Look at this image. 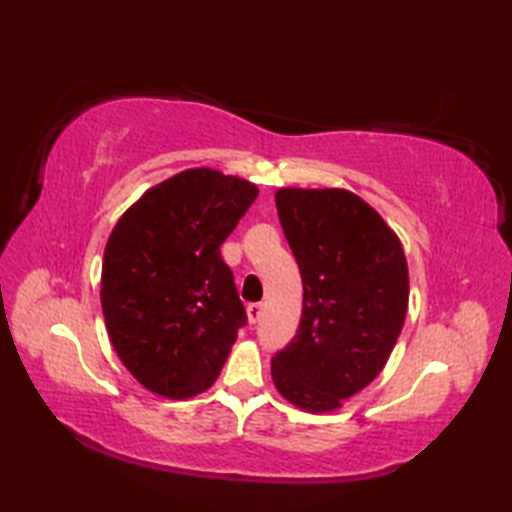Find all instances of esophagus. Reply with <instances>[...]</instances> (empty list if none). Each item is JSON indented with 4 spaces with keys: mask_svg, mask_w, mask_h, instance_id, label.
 <instances>
[{
    "mask_svg": "<svg viewBox=\"0 0 512 512\" xmlns=\"http://www.w3.org/2000/svg\"><path fill=\"white\" fill-rule=\"evenodd\" d=\"M262 316H264V305L262 302H253V305H248V320L253 325H257L259 320H262Z\"/></svg>",
    "mask_w": 512,
    "mask_h": 512,
    "instance_id": "34e87169",
    "label": "esophagus"
}]
</instances>
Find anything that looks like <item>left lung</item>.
Segmentation results:
<instances>
[{
	"mask_svg": "<svg viewBox=\"0 0 512 512\" xmlns=\"http://www.w3.org/2000/svg\"><path fill=\"white\" fill-rule=\"evenodd\" d=\"M277 214L302 277V316L271 375L307 411H334L379 375L402 332L409 271L400 239L345 189H280Z\"/></svg>",
	"mask_w": 512,
	"mask_h": 512,
	"instance_id": "left-lung-1",
	"label": "left lung"
}]
</instances>
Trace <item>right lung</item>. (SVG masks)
<instances>
[{"mask_svg":"<svg viewBox=\"0 0 512 512\" xmlns=\"http://www.w3.org/2000/svg\"><path fill=\"white\" fill-rule=\"evenodd\" d=\"M257 187L189 169L153 187L117 221L103 255L110 341L149 391L185 400L214 384L248 323L221 244Z\"/></svg>","mask_w":512,"mask_h":512,"instance_id":"add662e5","label":"right lung"}]
</instances>
